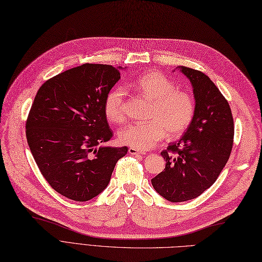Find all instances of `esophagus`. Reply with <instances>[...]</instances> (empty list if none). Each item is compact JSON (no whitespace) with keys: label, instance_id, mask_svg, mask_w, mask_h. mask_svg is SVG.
<instances>
[{"label":"esophagus","instance_id":"34e87169","mask_svg":"<svg viewBox=\"0 0 262 262\" xmlns=\"http://www.w3.org/2000/svg\"><path fill=\"white\" fill-rule=\"evenodd\" d=\"M129 154H131V155H144L145 153L140 152V150L133 148V147H129Z\"/></svg>","mask_w":262,"mask_h":262}]
</instances>
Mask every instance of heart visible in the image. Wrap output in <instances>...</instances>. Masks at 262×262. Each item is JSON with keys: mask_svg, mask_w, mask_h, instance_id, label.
Listing matches in <instances>:
<instances>
[{"mask_svg": "<svg viewBox=\"0 0 262 262\" xmlns=\"http://www.w3.org/2000/svg\"><path fill=\"white\" fill-rule=\"evenodd\" d=\"M136 89L153 101L150 121L132 123L119 132V141L138 150H147L160 143L166 136L171 139L182 136L191 125L195 114V101L191 94L176 89L170 78L150 71L140 75ZM125 92L121 87L110 91L105 98L107 120L120 123L125 119Z\"/></svg>", "mask_w": 262, "mask_h": 262, "instance_id": "heart-1", "label": "heart"}]
</instances>
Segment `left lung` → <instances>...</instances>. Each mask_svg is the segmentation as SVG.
<instances>
[{
    "label": "left lung",
    "mask_w": 262,
    "mask_h": 262,
    "mask_svg": "<svg viewBox=\"0 0 262 262\" xmlns=\"http://www.w3.org/2000/svg\"><path fill=\"white\" fill-rule=\"evenodd\" d=\"M178 70L192 85L195 114L182 138L161 153L165 169L152 179L156 192L170 202L194 199L209 189L225 167L234 140L232 110L216 85L200 71Z\"/></svg>",
    "instance_id": "8db88e82"
}]
</instances>
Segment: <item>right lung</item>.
<instances>
[{"mask_svg": "<svg viewBox=\"0 0 262 262\" xmlns=\"http://www.w3.org/2000/svg\"><path fill=\"white\" fill-rule=\"evenodd\" d=\"M121 68L85 63L46 81L31 105L26 138L39 170L60 194L89 201L108 186L128 147L102 146L113 138L104 112Z\"/></svg>", "mask_w": 262, "mask_h": 262, "instance_id": "add662e5", "label": "right lung"}]
</instances>
